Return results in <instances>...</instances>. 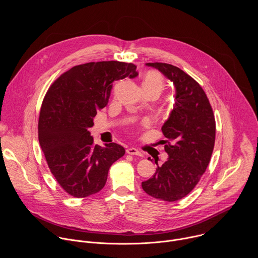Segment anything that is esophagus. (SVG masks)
Segmentation results:
<instances>
[{"instance_id": "esophagus-1", "label": "esophagus", "mask_w": 258, "mask_h": 258, "mask_svg": "<svg viewBox=\"0 0 258 258\" xmlns=\"http://www.w3.org/2000/svg\"><path fill=\"white\" fill-rule=\"evenodd\" d=\"M126 153L130 154V155H137V156H143V154L136 148H133V147H131V148H127L126 149Z\"/></svg>"}]
</instances>
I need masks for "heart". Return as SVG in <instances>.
I'll use <instances>...</instances> for the list:
<instances>
[{
	"label": "heart",
	"instance_id": "heart-1",
	"mask_svg": "<svg viewBox=\"0 0 258 258\" xmlns=\"http://www.w3.org/2000/svg\"><path fill=\"white\" fill-rule=\"evenodd\" d=\"M143 88L144 90H155L160 94L164 88L163 78L158 72L150 71L143 81Z\"/></svg>",
	"mask_w": 258,
	"mask_h": 258
}]
</instances>
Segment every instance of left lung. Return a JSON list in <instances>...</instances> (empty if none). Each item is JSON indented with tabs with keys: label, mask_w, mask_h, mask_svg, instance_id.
Masks as SVG:
<instances>
[{
	"label": "left lung",
	"mask_w": 258,
	"mask_h": 258,
	"mask_svg": "<svg viewBox=\"0 0 258 258\" xmlns=\"http://www.w3.org/2000/svg\"><path fill=\"white\" fill-rule=\"evenodd\" d=\"M146 65L172 82L175 101L161 127L168 158L160 166L155 161L156 172L142 182V188L153 198L173 202L196 187L209 164L215 141L214 114L201 86L185 71L167 63Z\"/></svg>",
	"instance_id": "left-lung-1"
}]
</instances>
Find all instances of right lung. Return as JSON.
<instances>
[{
	"label": "right lung",
	"instance_id": "add662e5",
	"mask_svg": "<svg viewBox=\"0 0 258 258\" xmlns=\"http://www.w3.org/2000/svg\"><path fill=\"white\" fill-rule=\"evenodd\" d=\"M138 77L137 66L119 61L72 67L48 90L40 112L39 141L48 166L69 195L85 198L101 191L108 171L125 150L116 143L94 145L89 128L110 97L114 81Z\"/></svg>",
	"mask_w": 258,
	"mask_h": 258
}]
</instances>
